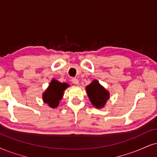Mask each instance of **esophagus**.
Instances as JSON below:
<instances>
[{
    "instance_id": "34e87169",
    "label": "esophagus",
    "mask_w": 157,
    "mask_h": 157,
    "mask_svg": "<svg viewBox=\"0 0 157 157\" xmlns=\"http://www.w3.org/2000/svg\"><path fill=\"white\" fill-rule=\"evenodd\" d=\"M71 82H72L73 84H74L75 85H78V83H79L78 80L76 78H71Z\"/></svg>"
}]
</instances>
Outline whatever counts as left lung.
<instances>
[{
  "label": "left lung",
  "mask_w": 157,
  "mask_h": 157,
  "mask_svg": "<svg viewBox=\"0 0 157 157\" xmlns=\"http://www.w3.org/2000/svg\"><path fill=\"white\" fill-rule=\"evenodd\" d=\"M87 95L90 102L97 108H102L105 106L109 99L110 94L97 80H94L86 87Z\"/></svg>",
  "instance_id": "left-lung-1"
}]
</instances>
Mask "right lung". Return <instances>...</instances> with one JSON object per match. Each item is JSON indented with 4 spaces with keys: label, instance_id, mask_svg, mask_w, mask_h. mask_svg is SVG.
Returning <instances> with one entry per match:
<instances>
[{
    "label": "right lung",
    "instance_id": "right-lung-1",
    "mask_svg": "<svg viewBox=\"0 0 157 157\" xmlns=\"http://www.w3.org/2000/svg\"><path fill=\"white\" fill-rule=\"evenodd\" d=\"M66 83H61L52 79L51 83L43 93V100L52 108H57L63 97L64 91L68 87Z\"/></svg>",
    "mask_w": 157,
    "mask_h": 157
}]
</instances>
